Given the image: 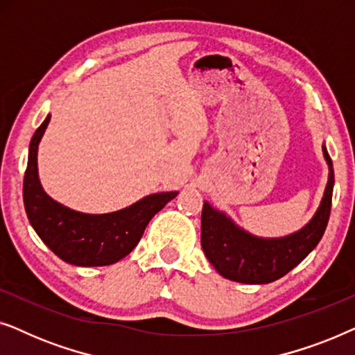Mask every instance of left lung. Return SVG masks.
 <instances>
[{"mask_svg":"<svg viewBox=\"0 0 355 355\" xmlns=\"http://www.w3.org/2000/svg\"><path fill=\"white\" fill-rule=\"evenodd\" d=\"M329 174L323 198L302 230L284 237H257L236 225L226 213L203 203L202 249L223 278L244 284H268L295 268L327 230L334 186L333 162L323 145Z\"/></svg>","mask_w":355,"mask_h":355,"instance_id":"left-lung-1","label":"left lung"}]
</instances>
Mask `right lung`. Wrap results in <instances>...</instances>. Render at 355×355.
Here are the masks:
<instances>
[{
  "mask_svg": "<svg viewBox=\"0 0 355 355\" xmlns=\"http://www.w3.org/2000/svg\"><path fill=\"white\" fill-rule=\"evenodd\" d=\"M51 116L48 114L35 130L28 147V162L24 176V207L28 221L48 249L61 260L77 266L113 265L134 250L150 220L178 196L159 192L123 210L90 215L71 210L53 200L38 179V144Z\"/></svg>",
  "mask_w": 355,
  "mask_h": 355,
  "instance_id": "add662e5",
  "label": "right lung"
}]
</instances>
